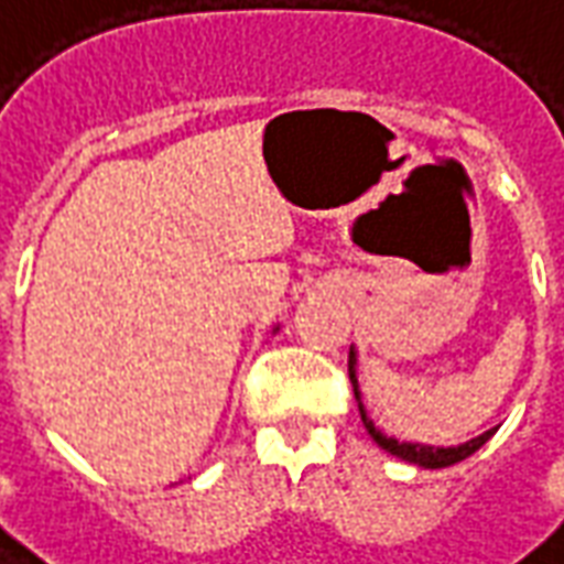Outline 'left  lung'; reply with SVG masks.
I'll return each mask as SVG.
<instances>
[{"instance_id":"left-lung-1","label":"left lung","mask_w":564,"mask_h":564,"mask_svg":"<svg viewBox=\"0 0 564 564\" xmlns=\"http://www.w3.org/2000/svg\"><path fill=\"white\" fill-rule=\"evenodd\" d=\"M356 366H359V350H356V344L350 347V383H354V395L356 402H359V416H362V425H366V432L371 435V441L378 444L380 449H387L390 456L402 462H411V465H420V468H449V465H456V462L468 459L471 453L484 447L489 437L496 435V429H489L484 435L471 437V441H465V444H456V447H432V444H414V441H399V437L387 435V432H380L375 420L368 416L366 404H362V392H359V378H356Z\"/></svg>"}]
</instances>
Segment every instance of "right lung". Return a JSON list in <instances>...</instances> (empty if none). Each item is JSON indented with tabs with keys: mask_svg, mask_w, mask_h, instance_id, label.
Wrapping results in <instances>:
<instances>
[{
	"mask_svg": "<svg viewBox=\"0 0 564 564\" xmlns=\"http://www.w3.org/2000/svg\"><path fill=\"white\" fill-rule=\"evenodd\" d=\"M278 329H281V326H274V332H278Z\"/></svg>",
	"mask_w": 564,
	"mask_h": 564,
	"instance_id": "right-lung-1",
	"label": "right lung"
}]
</instances>
